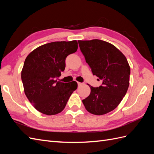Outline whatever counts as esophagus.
<instances>
[{"label": "esophagus", "instance_id": "esophagus-1", "mask_svg": "<svg viewBox=\"0 0 154 154\" xmlns=\"http://www.w3.org/2000/svg\"><path fill=\"white\" fill-rule=\"evenodd\" d=\"M77 83H78V86H81L82 85H83V83H81V82H78Z\"/></svg>", "mask_w": 154, "mask_h": 154}]
</instances>
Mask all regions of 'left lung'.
I'll return each mask as SVG.
<instances>
[{
    "instance_id": "obj_1",
    "label": "left lung",
    "mask_w": 154,
    "mask_h": 154,
    "mask_svg": "<svg viewBox=\"0 0 154 154\" xmlns=\"http://www.w3.org/2000/svg\"><path fill=\"white\" fill-rule=\"evenodd\" d=\"M79 46L93 75L102 81L99 87L91 88V94L82 102L92 114L103 115L114 110L127 92L130 67L127 58L115 46L94 39L78 40Z\"/></svg>"
}]
</instances>
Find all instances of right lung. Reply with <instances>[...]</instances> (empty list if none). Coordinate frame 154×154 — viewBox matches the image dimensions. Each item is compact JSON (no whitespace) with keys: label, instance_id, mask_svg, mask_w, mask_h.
<instances>
[{"label":"right lung","instance_id":"add662e5","mask_svg":"<svg viewBox=\"0 0 154 154\" xmlns=\"http://www.w3.org/2000/svg\"><path fill=\"white\" fill-rule=\"evenodd\" d=\"M77 49L76 40L54 42L39 46L27 55L21 78L26 97L40 112L49 116L61 112L77 88L75 81L56 80L65 70L66 57Z\"/></svg>","mask_w":154,"mask_h":154}]
</instances>
